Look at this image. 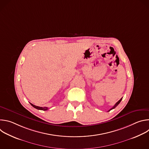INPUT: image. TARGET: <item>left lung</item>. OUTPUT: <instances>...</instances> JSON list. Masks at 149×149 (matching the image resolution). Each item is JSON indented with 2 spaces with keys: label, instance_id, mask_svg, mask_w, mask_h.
<instances>
[{
  "label": "left lung",
  "instance_id": "1",
  "mask_svg": "<svg viewBox=\"0 0 149 149\" xmlns=\"http://www.w3.org/2000/svg\"><path fill=\"white\" fill-rule=\"evenodd\" d=\"M122 98H121V99H120V100H119L118 102H116V104H115V105L113 106V107H112V108H111V109L110 110H109V111H110V110H113V109H115V108L117 107V105H118L120 104V102H121V101Z\"/></svg>",
  "mask_w": 149,
  "mask_h": 149
}]
</instances>
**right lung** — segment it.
<instances>
[{
  "mask_svg": "<svg viewBox=\"0 0 149 149\" xmlns=\"http://www.w3.org/2000/svg\"><path fill=\"white\" fill-rule=\"evenodd\" d=\"M31 104V105L32 106V107H33L34 108L38 109V110H44V111H46L48 109V107H38V106H36V105H35L31 103H30Z\"/></svg>",
  "mask_w": 149,
  "mask_h": 149,
  "instance_id": "add662e5",
  "label": "right lung"
}]
</instances>
